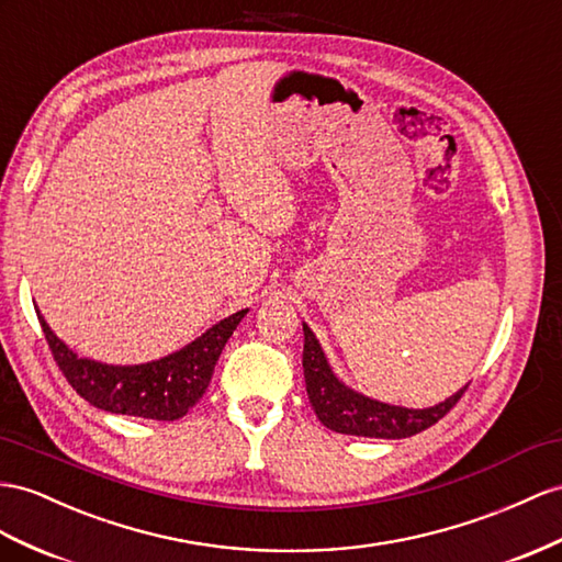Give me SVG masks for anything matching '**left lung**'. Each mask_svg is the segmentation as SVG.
Returning <instances> with one entry per match:
<instances>
[{
	"mask_svg": "<svg viewBox=\"0 0 562 562\" xmlns=\"http://www.w3.org/2000/svg\"><path fill=\"white\" fill-rule=\"evenodd\" d=\"M304 378L311 406L325 427L339 431V435L375 439H404L425 431L427 427L439 423L468 390V386H463L453 396L441 401L439 406L423 411L390 406L366 398L335 378L308 325H304Z\"/></svg>",
	"mask_w": 562,
	"mask_h": 562,
	"instance_id": "obj_1",
	"label": "left lung"
}]
</instances>
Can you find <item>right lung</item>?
I'll return each instance as SVG.
<instances>
[{
	"label": "right lung",
	"instance_id": "obj_1",
	"mask_svg": "<svg viewBox=\"0 0 562 562\" xmlns=\"http://www.w3.org/2000/svg\"><path fill=\"white\" fill-rule=\"evenodd\" d=\"M244 315H247V308L213 325L199 339L161 358V361L142 366H104L88 361V358H78L52 333L37 311L42 333H45L56 366L85 401L109 413L166 423L182 418L204 396L215 361H218L223 347L233 337Z\"/></svg>",
	"mask_w": 562,
	"mask_h": 562
}]
</instances>
